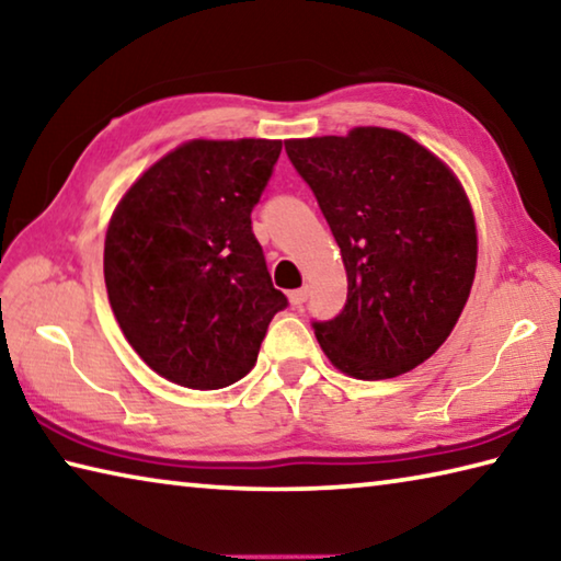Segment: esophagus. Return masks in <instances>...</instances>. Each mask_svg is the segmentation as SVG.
Segmentation results:
<instances>
[{
  "label": "esophagus",
  "instance_id": "esophagus-1",
  "mask_svg": "<svg viewBox=\"0 0 561 561\" xmlns=\"http://www.w3.org/2000/svg\"><path fill=\"white\" fill-rule=\"evenodd\" d=\"M307 297H309V289H307V287H301V289H294V291H289V301L294 304V307H301V304L307 301Z\"/></svg>",
  "mask_w": 561,
  "mask_h": 561
}]
</instances>
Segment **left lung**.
I'll list each match as a JSON object with an SVG mask.
<instances>
[{
	"label": "left lung",
	"instance_id": "left-lung-1",
	"mask_svg": "<svg viewBox=\"0 0 561 561\" xmlns=\"http://www.w3.org/2000/svg\"><path fill=\"white\" fill-rule=\"evenodd\" d=\"M344 260L341 314L317 321L341 374L383 381L443 346L470 297L478 227L458 175L393 128L284 140Z\"/></svg>",
	"mask_w": 561,
	"mask_h": 561
}]
</instances>
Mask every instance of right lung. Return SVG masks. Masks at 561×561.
<instances>
[{
    "label": "right lung",
    "mask_w": 561,
    "mask_h": 561,
    "mask_svg": "<svg viewBox=\"0 0 561 561\" xmlns=\"http://www.w3.org/2000/svg\"><path fill=\"white\" fill-rule=\"evenodd\" d=\"M282 140L195 138L133 183L111 215L103 277L123 336L158 376L195 391L252 371L274 289L252 207Z\"/></svg>",
    "instance_id": "right-lung-1"
}]
</instances>
